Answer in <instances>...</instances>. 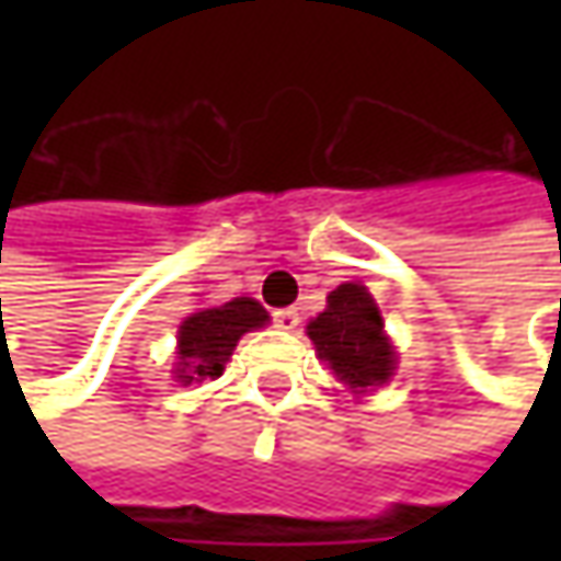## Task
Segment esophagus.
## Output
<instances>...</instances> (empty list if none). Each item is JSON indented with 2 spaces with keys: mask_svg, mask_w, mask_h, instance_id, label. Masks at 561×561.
Returning <instances> with one entry per match:
<instances>
[{
  "mask_svg": "<svg viewBox=\"0 0 561 561\" xmlns=\"http://www.w3.org/2000/svg\"><path fill=\"white\" fill-rule=\"evenodd\" d=\"M274 324H277L280 331H296V328H299V312H296V309H277V312H274Z\"/></svg>",
  "mask_w": 561,
  "mask_h": 561,
  "instance_id": "34e87169",
  "label": "esophagus"
}]
</instances>
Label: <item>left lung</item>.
I'll list each match as a JSON object with an SVG mask.
<instances>
[{
  "mask_svg": "<svg viewBox=\"0 0 561 561\" xmlns=\"http://www.w3.org/2000/svg\"><path fill=\"white\" fill-rule=\"evenodd\" d=\"M314 353L353 393L387 383L397 368V350L383 334V318L362 284H340L328 293V309L309 321Z\"/></svg>",
  "mask_w": 561,
  "mask_h": 561,
  "instance_id": "obj_1",
  "label": "left lung"
}]
</instances>
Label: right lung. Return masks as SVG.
<instances>
[{
    "label": "right lung",
    "mask_w": 561,
    "mask_h": 561,
    "mask_svg": "<svg viewBox=\"0 0 561 561\" xmlns=\"http://www.w3.org/2000/svg\"><path fill=\"white\" fill-rule=\"evenodd\" d=\"M262 324H268V312L249 296H237L225 306L193 312L181 321V331H178L174 377L181 383L221 377L237 340Z\"/></svg>",
    "instance_id": "obj_1"
}]
</instances>
